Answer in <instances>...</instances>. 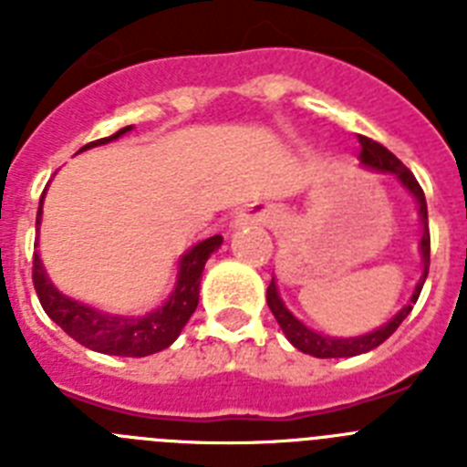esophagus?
<instances>
[{
	"label": "esophagus",
	"instance_id": "1",
	"mask_svg": "<svg viewBox=\"0 0 467 467\" xmlns=\"http://www.w3.org/2000/svg\"><path fill=\"white\" fill-rule=\"evenodd\" d=\"M266 222H269V213H266V210L259 208V205H247V208L238 210L234 222H231V226H234V229H241V226L266 224Z\"/></svg>",
	"mask_w": 467,
	"mask_h": 467
}]
</instances>
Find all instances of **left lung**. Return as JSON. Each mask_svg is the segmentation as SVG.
I'll list each match as a JSON object with an SVG mask.
<instances>
[{
	"label": "left lung",
	"mask_w": 467,
	"mask_h": 467,
	"mask_svg": "<svg viewBox=\"0 0 467 467\" xmlns=\"http://www.w3.org/2000/svg\"><path fill=\"white\" fill-rule=\"evenodd\" d=\"M360 163L369 171L377 172H386V175H393L395 180L400 182V187L404 192H410L416 201V208H419V220H420V241H419V253H420V278L416 283L414 292H411L410 301L395 313L388 323H383L381 327L372 329V332L360 334V337H329V334L317 332V329L308 327L306 323H301L299 317L290 311V308L285 306V301L280 299L278 292V283L275 278H271L269 290H266V304H269L271 313L278 320L280 329L287 337L292 346L301 353H308L313 358H353V356H362V353H369L377 346H381L383 341L400 327L404 317L410 316L411 308H414L416 299L420 295V287L426 283L428 278V266H431V234H428V205H426V196H423V189L419 187L416 182V177L411 175V171L407 166H402V161L398 159L395 154L383 147V144L374 142V140L365 138L360 135Z\"/></svg>",
	"instance_id": "obj_1"
}]
</instances>
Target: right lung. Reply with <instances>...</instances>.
<instances>
[{
    "label": "right lung",
    "instance_id": "obj_1",
    "mask_svg": "<svg viewBox=\"0 0 467 467\" xmlns=\"http://www.w3.org/2000/svg\"><path fill=\"white\" fill-rule=\"evenodd\" d=\"M130 130H133V126L121 128L109 138L88 142L79 151L114 142ZM44 196H47V192L41 193L39 210H36V229H39L41 214H44ZM36 245H39V241H36ZM220 245L222 236H210L189 247L177 262V278L171 296L159 308H151L142 316H117V313L100 311V308L88 306L84 301L63 295L48 278L39 253H35L32 280H35L36 296H39L47 316L57 327L65 329L74 341H79L81 346L95 350V353H105V356L144 358L168 348L180 337V332L198 306V290H201V275H203L205 262L214 250H220Z\"/></svg>",
    "mask_w": 467,
    "mask_h": 467
}]
</instances>
